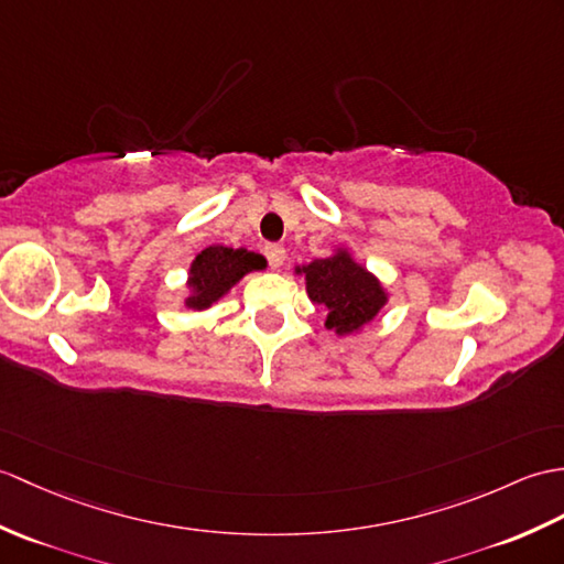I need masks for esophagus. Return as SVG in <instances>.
Wrapping results in <instances>:
<instances>
[{
  "label": "esophagus",
  "instance_id": "34e87169",
  "mask_svg": "<svg viewBox=\"0 0 564 564\" xmlns=\"http://www.w3.org/2000/svg\"><path fill=\"white\" fill-rule=\"evenodd\" d=\"M264 254H267L269 264H271L273 269H281V267H283V261H285V250H283L281 245H267V247H264Z\"/></svg>",
  "mask_w": 564,
  "mask_h": 564
}]
</instances>
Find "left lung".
Segmentation results:
<instances>
[{
	"label": "left lung",
	"mask_w": 564,
	"mask_h": 564,
	"mask_svg": "<svg viewBox=\"0 0 564 564\" xmlns=\"http://www.w3.org/2000/svg\"><path fill=\"white\" fill-rule=\"evenodd\" d=\"M295 273L305 276L310 300L326 312L324 326L336 336L360 334L389 303L384 283L348 247H334L329 257L295 267Z\"/></svg>",
	"instance_id": "obj_1"
}]
</instances>
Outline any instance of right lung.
Listing matches in <instances>:
<instances>
[{
	"label": "right lung",
	"mask_w": 564,
	"mask_h": 564,
	"mask_svg": "<svg viewBox=\"0 0 564 564\" xmlns=\"http://www.w3.org/2000/svg\"><path fill=\"white\" fill-rule=\"evenodd\" d=\"M264 269L267 259L245 250V247H240V250L223 245L206 247L192 259L185 283L187 295L182 300V305L194 312H204L214 307L220 297H226L247 273Z\"/></svg>",
	"instance_id": "add662e5"
}]
</instances>
